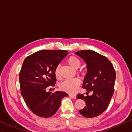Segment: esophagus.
Masks as SVG:
<instances>
[{
  "mask_svg": "<svg viewBox=\"0 0 132 132\" xmlns=\"http://www.w3.org/2000/svg\"><path fill=\"white\" fill-rule=\"evenodd\" d=\"M69 96H70V97H71V98H73V99H76L77 98V96H76V95H75V94H70Z\"/></svg>",
  "mask_w": 132,
  "mask_h": 132,
  "instance_id": "34e87169",
  "label": "esophagus"
}]
</instances>
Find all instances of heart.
<instances>
[{
	"mask_svg": "<svg viewBox=\"0 0 132 132\" xmlns=\"http://www.w3.org/2000/svg\"><path fill=\"white\" fill-rule=\"evenodd\" d=\"M68 64L75 69H77L81 65L80 59L76 56H71L67 60ZM55 76L57 78H60V65L56 66L55 69ZM80 84V80L78 78H74L65 80L60 84V88L67 93L73 94L77 90L78 86Z\"/></svg>",
	"mask_w": 132,
	"mask_h": 132,
	"instance_id": "1",
	"label": "heart"
}]
</instances>
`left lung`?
<instances>
[{
	"label": "left lung",
	"instance_id": "1",
	"mask_svg": "<svg viewBox=\"0 0 132 132\" xmlns=\"http://www.w3.org/2000/svg\"><path fill=\"white\" fill-rule=\"evenodd\" d=\"M75 54L87 64V72L82 88L92 96L78 94L77 98L84 100L86 106L79 110L85 117L98 116L106 110L114 93L116 72L112 64L106 56L92 50L78 51Z\"/></svg>",
	"mask_w": 132,
	"mask_h": 132
}]
</instances>
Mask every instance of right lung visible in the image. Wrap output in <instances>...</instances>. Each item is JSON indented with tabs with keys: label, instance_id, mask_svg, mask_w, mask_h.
<instances>
[{
	"label": "right lung",
	"instance_id": "obj_1",
	"mask_svg": "<svg viewBox=\"0 0 132 132\" xmlns=\"http://www.w3.org/2000/svg\"><path fill=\"white\" fill-rule=\"evenodd\" d=\"M67 51L42 50L26 57L19 73L21 95L34 114L42 117L53 116L60 108L63 92L46 91L56 82L55 69L67 55Z\"/></svg>",
	"mask_w": 132,
	"mask_h": 132
}]
</instances>
